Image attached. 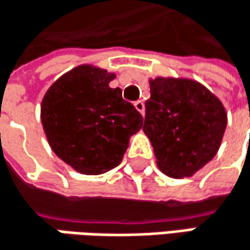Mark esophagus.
Instances as JSON below:
<instances>
[{
    "instance_id": "34e87169",
    "label": "esophagus",
    "mask_w": 250,
    "mask_h": 250,
    "mask_svg": "<svg viewBox=\"0 0 250 250\" xmlns=\"http://www.w3.org/2000/svg\"><path fill=\"white\" fill-rule=\"evenodd\" d=\"M134 106H135V109L138 110L141 115H144V113H145V105H144V102H142V101H137V102L134 104Z\"/></svg>"
}]
</instances>
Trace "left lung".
<instances>
[{
  "mask_svg": "<svg viewBox=\"0 0 250 250\" xmlns=\"http://www.w3.org/2000/svg\"><path fill=\"white\" fill-rule=\"evenodd\" d=\"M144 132L157 166L172 178L191 177L210 163L223 140L228 113L204 84L188 78L149 79Z\"/></svg>",
  "mask_w": 250,
  "mask_h": 250,
  "instance_id": "obj_1",
  "label": "left lung"
}]
</instances>
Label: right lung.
<instances>
[{"instance_id": "obj_1", "label": "right lung", "mask_w": 250, "mask_h": 250, "mask_svg": "<svg viewBox=\"0 0 250 250\" xmlns=\"http://www.w3.org/2000/svg\"><path fill=\"white\" fill-rule=\"evenodd\" d=\"M116 78L95 64H79L44 93L42 125L53 152L75 171L99 175L121 164L144 119L122 99Z\"/></svg>"}]
</instances>
